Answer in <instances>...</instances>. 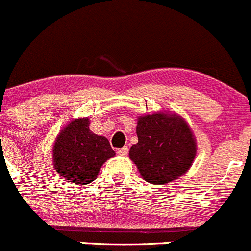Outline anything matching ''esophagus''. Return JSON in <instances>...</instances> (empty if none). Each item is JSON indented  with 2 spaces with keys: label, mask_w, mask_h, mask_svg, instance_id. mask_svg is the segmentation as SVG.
Here are the masks:
<instances>
[{
  "label": "esophagus",
  "mask_w": 251,
  "mask_h": 251,
  "mask_svg": "<svg viewBox=\"0 0 251 251\" xmlns=\"http://www.w3.org/2000/svg\"><path fill=\"white\" fill-rule=\"evenodd\" d=\"M128 146H123V148H121V149H118L117 150V153L118 155H121V156H126V153H128Z\"/></svg>",
  "instance_id": "34e87169"
}]
</instances>
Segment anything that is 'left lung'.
<instances>
[{
    "instance_id": "left-lung-1",
    "label": "left lung",
    "mask_w": 251,
    "mask_h": 251,
    "mask_svg": "<svg viewBox=\"0 0 251 251\" xmlns=\"http://www.w3.org/2000/svg\"><path fill=\"white\" fill-rule=\"evenodd\" d=\"M138 143L129 157L141 177L162 185L188 172L197 155V140L184 118L171 112H155L138 117Z\"/></svg>"
}]
</instances>
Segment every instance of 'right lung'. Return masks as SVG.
<instances>
[{
    "mask_svg": "<svg viewBox=\"0 0 251 251\" xmlns=\"http://www.w3.org/2000/svg\"><path fill=\"white\" fill-rule=\"evenodd\" d=\"M89 118H78L64 126L52 149L58 175L74 184L85 185L96 179L100 168L116 155L110 141L89 129Z\"/></svg>",
    "mask_w": 251,
    "mask_h": 251,
    "instance_id": "right-lung-1",
    "label": "right lung"
}]
</instances>
